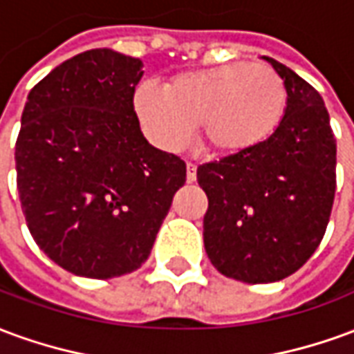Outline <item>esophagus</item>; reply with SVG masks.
<instances>
[{
	"mask_svg": "<svg viewBox=\"0 0 354 354\" xmlns=\"http://www.w3.org/2000/svg\"><path fill=\"white\" fill-rule=\"evenodd\" d=\"M197 180V167L193 162H187V182L192 184Z\"/></svg>",
	"mask_w": 354,
	"mask_h": 354,
	"instance_id": "esophagus-1",
	"label": "esophagus"
}]
</instances>
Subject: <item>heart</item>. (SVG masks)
I'll return each mask as SVG.
<instances>
[{
	"instance_id": "b5f03b06",
	"label": "heart",
	"mask_w": 354,
	"mask_h": 354,
	"mask_svg": "<svg viewBox=\"0 0 354 354\" xmlns=\"http://www.w3.org/2000/svg\"><path fill=\"white\" fill-rule=\"evenodd\" d=\"M288 91L267 64H231L185 72L161 88L142 83L134 93L140 123L159 146L184 147L201 127L218 153H241L263 144L284 119Z\"/></svg>"
}]
</instances>
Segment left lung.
Wrapping results in <instances>:
<instances>
[{"label": "left lung", "instance_id": "1", "mask_svg": "<svg viewBox=\"0 0 354 354\" xmlns=\"http://www.w3.org/2000/svg\"><path fill=\"white\" fill-rule=\"evenodd\" d=\"M263 60L288 91L282 123L260 146L197 169L208 197V260L248 284L282 281L311 258L335 193V138L322 96L284 64Z\"/></svg>", "mask_w": 354, "mask_h": 354}]
</instances>
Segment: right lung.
<instances>
[{"mask_svg":"<svg viewBox=\"0 0 354 354\" xmlns=\"http://www.w3.org/2000/svg\"><path fill=\"white\" fill-rule=\"evenodd\" d=\"M142 68L111 49L85 50L43 77L22 111L15 161L28 230L80 277L138 269L185 184V162L140 131Z\"/></svg>","mask_w":354,"mask_h":354,"instance_id":"right-lung-1","label":"right lung"}]
</instances>
